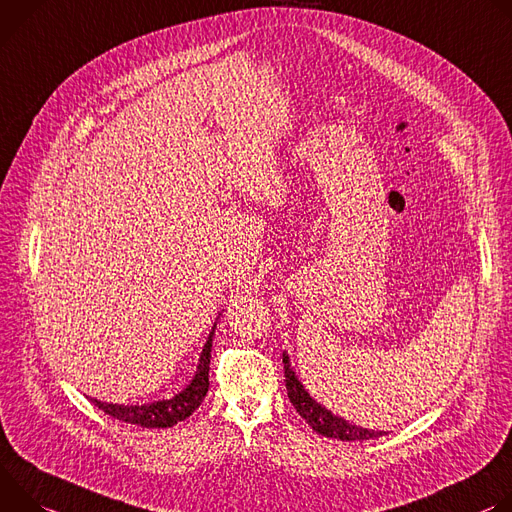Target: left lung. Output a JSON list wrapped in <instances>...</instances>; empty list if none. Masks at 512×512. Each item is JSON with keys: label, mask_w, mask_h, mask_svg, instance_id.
<instances>
[{"label": "left lung", "mask_w": 512, "mask_h": 512, "mask_svg": "<svg viewBox=\"0 0 512 512\" xmlns=\"http://www.w3.org/2000/svg\"><path fill=\"white\" fill-rule=\"evenodd\" d=\"M282 362H285L289 399H291L293 407L297 409V413L313 427V431H317L319 435H325V437L339 439V441H366V439H374V437H380L386 433V431H372V429L352 425L346 419L337 417L331 411H327L325 407H321L315 399H311V394L305 390L301 380L295 376L287 352H282Z\"/></svg>", "instance_id": "obj_1"}]
</instances>
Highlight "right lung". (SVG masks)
I'll use <instances>...</instances> for the list:
<instances>
[{
  "label": "right lung",
  "mask_w": 512,
  "mask_h": 512,
  "mask_svg": "<svg viewBox=\"0 0 512 512\" xmlns=\"http://www.w3.org/2000/svg\"><path fill=\"white\" fill-rule=\"evenodd\" d=\"M213 331H215V325L203 346L193 380L187 384V388L175 394L173 399H166V401L162 399V401L144 403V405H113V403H101L97 399H91V403L113 419L148 427V429H164V427L177 425L179 421H185L189 415H193L199 409L209 390V360H211Z\"/></svg>",
  "instance_id": "add662e5"
}]
</instances>
